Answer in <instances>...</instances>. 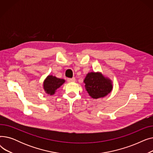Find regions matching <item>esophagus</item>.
I'll list each match as a JSON object with an SVG mask.
<instances>
[{
    "label": "esophagus",
    "mask_w": 153,
    "mask_h": 153,
    "mask_svg": "<svg viewBox=\"0 0 153 153\" xmlns=\"http://www.w3.org/2000/svg\"><path fill=\"white\" fill-rule=\"evenodd\" d=\"M76 81V79L74 77L72 78H68V82H74Z\"/></svg>",
    "instance_id": "obj_1"
}]
</instances>
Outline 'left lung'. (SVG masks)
Instances as JSON below:
<instances>
[{"label":"left lung","mask_w":153,"mask_h":153,"mask_svg":"<svg viewBox=\"0 0 153 153\" xmlns=\"http://www.w3.org/2000/svg\"><path fill=\"white\" fill-rule=\"evenodd\" d=\"M85 88L93 99L105 97L113 89L111 80L102 75L101 72H91L88 73L84 80Z\"/></svg>","instance_id":"8db88e82"}]
</instances>
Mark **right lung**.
Segmentation results:
<instances>
[{
  "instance_id": "obj_1",
  "label": "right lung",
  "mask_w": 153,
  "mask_h": 153,
  "mask_svg": "<svg viewBox=\"0 0 153 153\" xmlns=\"http://www.w3.org/2000/svg\"><path fill=\"white\" fill-rule=\"evenodd\" d=\"M64 82L65 80L59 79L52 75L48 76L43 82V89L47 94L54 95L59 87Z\"/></svg>"
}]
</instances>
